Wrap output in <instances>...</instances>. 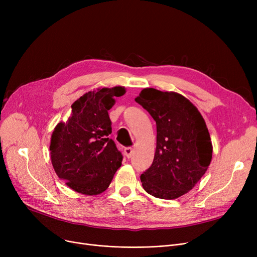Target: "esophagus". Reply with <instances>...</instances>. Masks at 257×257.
<instances>
[{
    "instance_id": "obj_1",
    "label": "esophagus",
    "mask_w": 257,
    "mask_h": 257,
    "mask_svg": "<svg viewBox=\"0 0 257 257\" xmlns=\"http://www.w3.org/2000/svg\"><path fill=\"white\" fill-rule=\"evenodd\" d=\"M124 153H125V155H126L128 158H130L131 155H132V153H133V149H132L131 147H126L125 149H124Z\"/></svg>"
}]
</instances>
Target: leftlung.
Listing matches in <instances>:
<instances>
[{"instance_id": "1", "label": "left lung", "mask_w": 257, "mask_h": 257, "mask_svg": "<svg viewBox=\"0 0 257 257\" xmlns=\"http://www.w3.org/2000/svg\"><path fill=\"white\" fill-rule=\"evenodd\" d=\"M136 101L156 121L152 166L141 175L144 190L156 198L176 199L197 184L212 157L205 120L182 94L144 88Z\"/></svg>"}]
</instances>
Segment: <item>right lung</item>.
Segmentation results:
<instances>
[{
    "label": "right lung",
    "mask_w": 257,
    "mask_h": 257,
    "mask_svg": "<svg viewBox=\"0 0 257 257\" xmlns=\"http://www.w3.org/2000/svg\"><path fill=\"white\" fill-rule=\"evenodd\" d=\"M125 87L88 91L72 105L66 123L60 121L51 137V160L57 176L77 193L99 195L109 186L123 155L112 140L108 110Z\"/></svg>",
    "instance_id": "add662e5"
}]
</instances>
